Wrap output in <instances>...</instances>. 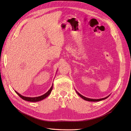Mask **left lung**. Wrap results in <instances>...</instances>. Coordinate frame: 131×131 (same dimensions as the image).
Masks as SVG:
<instances>
[{
    "label": "left lung",
    "mask_w": 131,
    "mask_h": 131,
    "mask_svg": "<svg viewBox=\"0 0 131 131\" xmlns=\"http://www.w3.org/2000/svg\"><path fill=\"white\" fill-rule=\"evenodd\" d=\"M75 90V91H76V92H77V93L78 94L80 97L81 98H83L84 100H86V101H100V100H104V99H106V98H107L108 96H110V95H108L107 96H106L105 98H101V99H91V98H86V97H85V96H83V95H82L81 94H80L79 92H77V91H76V90Z\"/></svg>",
    "instance_id": "left-lung-1"
}]
</instances>
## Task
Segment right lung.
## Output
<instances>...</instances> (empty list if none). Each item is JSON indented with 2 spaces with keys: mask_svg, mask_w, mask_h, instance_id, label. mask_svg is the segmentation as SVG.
<instances>
[{
  "mask_svg": "<svg viewBox=\"0 0 131 131\" xmlns=\"http://www.w3.org/2000/svg\"><path fill=\"white\" fill-rule=\"evenodd\" d=\"M53 89V84L51 86V88H50V89L48 90L46 93H45L44 94H43L41 96H37V97H27V96H23L22 95H21L20 94H19L18 92H17V91H14L16 92V93L20 96V97L23 99L24 100H26V101H30V102H37V101H41L43 99H44L45 98H46L47 96H48V95H50V94L51 93V91Z\"/></svg>",
  "mask_w": 131,
  "mask_h": 131,
  "instance_id": "1",
  "label": "right lung"
}]
</instances>
